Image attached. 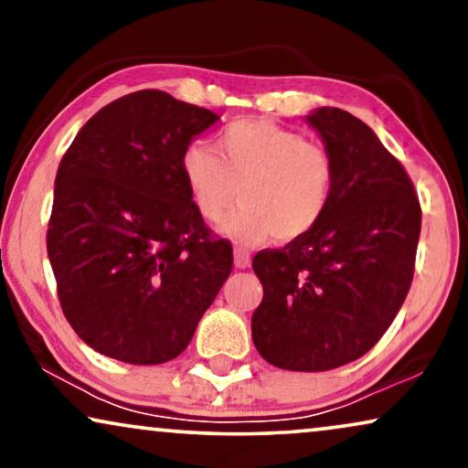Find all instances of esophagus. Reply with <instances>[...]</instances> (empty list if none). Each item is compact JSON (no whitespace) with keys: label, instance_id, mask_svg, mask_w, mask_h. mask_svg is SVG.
I'll list each match as a JSON object with an SVG mask.
<instances>
[{"label":"esophagus","instance_id":"obj_1","mask_svg":"<svg viewBox=\"0 0 468 468\" xmlns=\"http://www.w3.org/2000/svg\"><path fill=\"white\" fill-rule=\"evenodd\" d=\"M249 264H251V255H249V251L247 249H242V247H236L234 249V266L236 268H247Z\"/></svg>","mask_w":468,"mask_h":468}]
</instances>
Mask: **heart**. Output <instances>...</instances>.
Wrapping results in <instances>:
<instances>
[{"label":"heart","instance_id":"b5f03b06","mask_svg":"<svg viewBox=\"0 0 468 468\" xmlns=\"http://www.w3.org/2000/svg\"><path fill=\"white\" fill-rule=\"evenodd\" d=\"M219 155L202 143L185 146L181 175L202 219L223 223L228 236L293 242L313 232L335 196L336 165L322 144L268 119H239L217 136Z\"/></svg>","mask_w":468,"mask_h":468}]
</instances>
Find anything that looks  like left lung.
I'll use <instances>...</instances> for the list:
<instances>
[{
	"mask_svg": "<svg viewBox=\"0 0 468 468\" xmlns=\"http://www.w3.org/2000/svg\"><path fill=\"white\" fill-rule=\"evenodd\" d=\"M306 123L335 159V196L313 232L253 258L264 298L251 335L272 367L317 373L362 357L394 322L413 281L421 208L364 121L324 106Z\"/></svg>",
	"mask_w": 468,
	"mask_h": 468,
	"instance_id": "left-lung-1",
	"label": "left lung"
}]
</instances>
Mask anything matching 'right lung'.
Instances as JSON below:
<instances>
[{
	"instance_id": "obj_1",
	"label": "right lung",
	"mask_w": 468,
	"mask_h": 468,
	"mask_svg": "<svg viewBox=\"0 0 468 468\" xmlns=\"http://www.w3.org/2000/svg\"><path fill=\"white\" fill-rule=\"evenodd\" d=\"M217 119L144 89L95 112L61 159L47 251L63 315L100 354L175 360L232 272V245L181 175L185 146Z\"/></svg>"
}]
</instances>
